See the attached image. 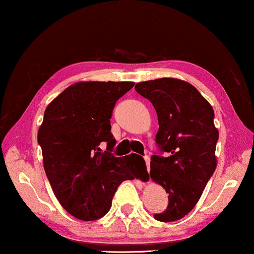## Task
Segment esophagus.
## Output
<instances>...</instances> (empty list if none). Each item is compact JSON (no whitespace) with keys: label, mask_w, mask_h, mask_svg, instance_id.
Listing matches in <instances>:
<instances>
[{"label":"esophagus","mask_w":254,"mask_h":254,"mask_svg":"<svg viewBox=\"0 0 254 254\" xmlns=\"http://www.w3.org/2000/svg\"><path fill=\"white\" fill-rule=\"evenodd\" d=\"M144 161H145V164H147V169L149 171V168H150V157H149V156H144Z\"/></svg>","instance_id":"34e87169"}]
</instances>
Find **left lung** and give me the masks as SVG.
<instances>
[{"instance_id": "8db88e82", "label": "left lung", "mask_w": 254, "mask_h": 254, "mask_svg": "<svg viewBox=\"0 0 254 254\" xmlns=\"http://www.w3.org/2000/svg\"><path fill=\"white\" fill-rule=\"evenodd\" d=\"M135 90L152 104L158 117V150L151 156L150 177L165 189L169 204L154 217L180 220L195 206L216 169L214 110L193 85L180 79L141 82ZM164 152H169L168 158L161 156Z\"/></svg>"}]
</instances>
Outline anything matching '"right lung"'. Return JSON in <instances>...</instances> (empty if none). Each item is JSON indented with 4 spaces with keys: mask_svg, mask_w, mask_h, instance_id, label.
Wrapping results in <instances>:
<instances>
[{
    "mask_svg": "<svg viewBox=\"0 0 254 254\" xmlns=\"http://www.w3.org/2000/svg\"><path fill=\"white\" fill-rule=\"evenodd\" d=\"M133 86V82L76 83L45 111L38 131L45 172L59 202L78 220L105 216L120 184L141 177L133 158L112 154L117 141L110 119L118 99ZM141 166L147 173L142 157Z\"/></svg>",
    "mask_w": 254,
    "mask_h": 254,
    "instance_id": "1",
    "label": "right lung"
}]
</instances>
